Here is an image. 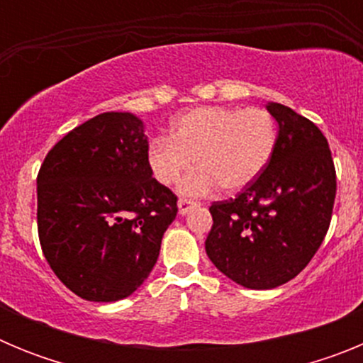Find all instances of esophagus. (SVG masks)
Wrapping results in <instances>:
<instances>
[{
	"instance_id": "obj_1",
	"label": "esophagus",
	"mask_w": 363,
	"mask_h": 363,
	"mask_svg": "<svg viewBox=\"0 0 363 363\" xmlns=\"http://www.w3.org/2000/svg\"><path fill=\"white\" fill-rule=\"evenodd\" d=\"M194 207H198L196 201L187 200V198H182V200L178 201V213L182 214V216H185V214H187L191 209H194Z\"/></svg>"
}]
</instances>
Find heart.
Masks as SVG:
<instances>
[{"label": "heart", "mask_w": 363, "mask_h": 363, "mask_svg": "<svg viewBox=\"0 0 363 363\" xmlns=\"http://www.w3.org/2000/svg\"><path fill=\"white\" fill-rule=\"evenodd\" d=\"M278 142L277 121L265 108L198 107L176 118L169 138L149 147L150 172L162 185H174L194 165L179 191L198 196L220 185L238 192L251 185L271 162Z\"/></svg>", "instance_id": "b5f03b06"}]
</instances>
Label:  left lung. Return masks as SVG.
Listing matches in <instances>:
<instances>
[{
	"instance_id": "1",
	"label": "left lung",
	"mask_w": 363,
	"mask_h": 363,
	"mask_svg": "<svg viewBox=\"0 0 363 363\" xmlns=\"http://www.w3.org/2000/svg\"><path fill=\"white\" fill-rule=\"evenodd\" d=\"M267 111L278 142L265 171L236 198L211 205L205 251L218 271L247 289L293 280L318 251L331 223L336 172L322 130L281 104Z\"/></svg>"
}]
</instances>
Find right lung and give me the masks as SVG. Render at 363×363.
<instances>
[{
	"label": "right lung",
	"mask_w": 363,
	"mask_h": 363,
	"mask_svg": "<svg viewBox=\"0 0 363 363\" xmlns=\"http://www.w3.org/2000/svg\"><path fill=\"white\" fill-rule=\"evenodd\" d=\"M143 121L104 112L63 136L38 174V234L63 285L118 301L147 280L178 198L152 178Z\"/></svg>",
	"instance_id": "obj_1"
}]
</instances>
